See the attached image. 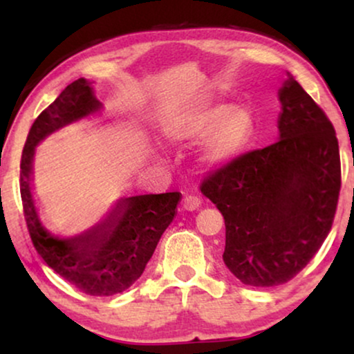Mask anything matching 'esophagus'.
I'll list each match as a JSON object with an SVG mask.
<instances>
[{"instance_id":"1","label":"esophagus","mask_w":354,"mask_h":354,"mask_svg":"<svg viewBox=\"0 0 354 354\" xmlns=\"http://www.w3.org/2000/svg\"><path fill=\"white\" fill-rule=\"evenodd\" d=\"M182 205H183V209L196 211L198 207L201 206V200L195 195H188V196H185V200H183Z\"/></svg>"}]
</instances>
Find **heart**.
Instances as JSON below:
<instances>
[{"label":"heart","instance_id":"heart-1","mask_svg":"<svg viewBox=\"0 0 354 354\" xmlns=\"http://www.w3.org/2000/svg\"><path fill=\"white\" fill-rule=\"evenodd\" d=\"M253 115L243 106H211L174 120L169 127L172 138L195 142L206 138L205 158L221 164L234 158L248 142Z\"/></svg>","mask_w":354,"mask_h":354}]
</instances>
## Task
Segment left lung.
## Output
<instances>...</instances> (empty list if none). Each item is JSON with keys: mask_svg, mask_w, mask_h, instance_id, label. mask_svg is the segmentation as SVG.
Here are the masks:
<instances>
[{"mask_svg": "<svg viewBox=\"0 0 354 354\" xmlns=\"http://www.w3.org/2000/svg\"><path fill=\"white\" fill-rule=\"evenodd\" d=\"M279 140L203 178L225 221L222 258L251 287L292 280L332 229L342 187L335 129L293 77L279 90Z\"/></svg>", "mask_w": 354, "mask_h": 354, "instance_id": "left-lung-1", "label": "left lung"}]
</instances>
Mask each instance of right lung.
I'll return each instance as SVG.
<instances>
[{"instance_id":"1","label":"right lung","mask_w":354,"mask_h":354,"mask_svg":"<svg viewBox=\"0 0 354 354\" xmlns=\"http://www.w3.org/2000/svg\"><path fill=\"white\" fill-rule=\"evenodd\" d=\"M90 82L79 79L41 111L28 130L21 158V198L32 243L45 263L77 290L93 297H111L127 290L143 274L164 230L177 216L182 193L140 195L120 200L111 214L75 239L59 240L38 221L30 193L35 145L62 125L96 113Z\"/></svg>"}]
</instances>
